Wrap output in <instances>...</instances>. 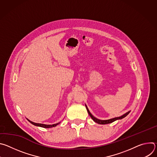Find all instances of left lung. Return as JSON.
I'll return each mask as SVG.
<instances>
[{
	"mask_svg": "<svg viewBox=\"0 0 157 157\" xmlns=\"http://www.w3.org/2000/svg\"><path fill=\"white\" fill-rule=\"evenodd\" d=\"M85 105H86V104H85ZM86 109H87V113H88L89 115L90 116V117H91V119H92L95 122H96V123H98V124H110V123L113 122H114V121H117V120L122 119L124 118L125 117H126V116L130 113V111H128V112H127V113H126L125 114H124V115H122V116H120V117H115V118L108 119V120H100V119H98L96 118L95 117H94V116L91 114V113H90V111L89 110V109H88V108H87V107L86 105Z\"/></svg>",
	"mask_w": 157,
	"mask_h": 157,
	"instance_id": "1",
	"label": "left lung"
}]
</instances>
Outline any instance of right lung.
<instances>
[{
  "mask_svg": "<svg viewBox=\"0 0 157 157\" xmlns=\"http://www.w3.org/2000/svg\"><path fill=\"white\" fill-rule=\"evenodd\" d=\"M31 124H32L33 125H36V126H38V127H43V128H52V127H54L55 126H56L58 124H59V123H58V124H53V125H47V124H38V123H35V122H33L30 120H29L28 119H27Z\"/></svg>",
  "mask_w": 157,
  "mask_h": 157,
  "instance_id": "1",
  "label": "right lung"
}]
</instances>
